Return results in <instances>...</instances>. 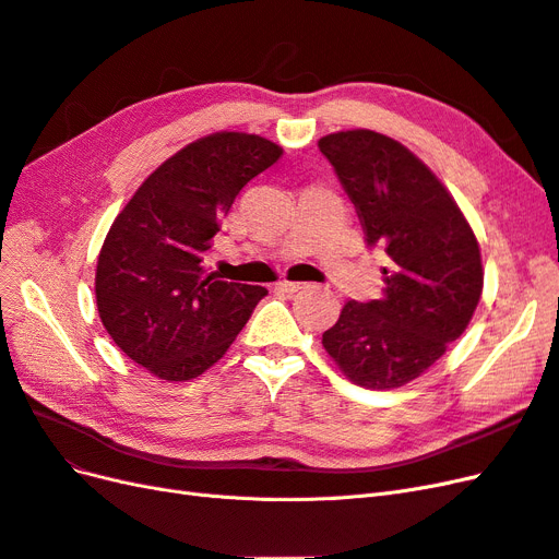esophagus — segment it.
<instances>
[{
    "label": "esophagus",
    "mask_w": 559,
    "mask_h": 559,
    "mask_svg": "<svg viewBox=\"0 0 559 559\" xmlns=\"http://www.w3.org/2000/svg\"><path fill=\"white\" fill-rule=\"evenodd\" d=\"M277 289L284 292V294H298L300 289H306V284L289 282V280H280V282H277Z\"/></svg>",
    "instance_id": "esophagus-1"
}]
</instances>
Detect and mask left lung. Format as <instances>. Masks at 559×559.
<instances>
[{"mask_svg":"<svg viewBox=\"0 0 559 559\" xmlns=\"http://www.w3.org/2000/svg\"><path fill=\"white\" fill-rule=\"evenodd\" d=\"M357 207L368 245L389 257L382 296L347 300L321 345L366 389L413 382L443 357L483 296V259L464 212L408 146L376 130L319 140Z\"/></svg>","mask_w":559,"mask_h":559,"instance_id":"1","label":"left lung"}]
</instances>
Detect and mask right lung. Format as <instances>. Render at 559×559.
Wrapping results in <instances>:
<instances>
[{
	"label": "right lung",
	"mask_w": 559,
	"mask_h": 559,
	"mask_svg": "<svg viewBox=\"0 0 559 559\" xmlns=\"http://www.w3.org/2000/svg\"><path fill=\"white\" fill-rule=\"evenodd\" d=\"M282 154L261 134H205L163 160L114 218L97 257V312L151 376L205 373L267 296L265 286L218 280L202 261L235 195Z\"/></svg>",
	"instance_id": "1"
}]
</instances>
